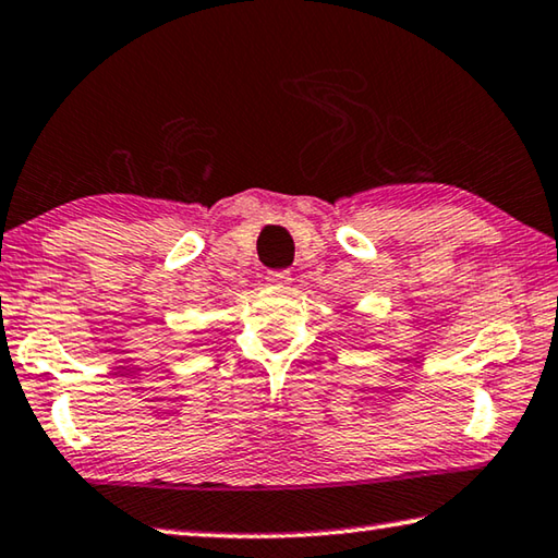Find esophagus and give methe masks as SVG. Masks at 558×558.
Returning a JSON list of instances; mask_svg holds the SVG:
<instances>
[{"label":"esophagus","mask_w":558,"mask_h":558,"mask_svg":"<svg viewBox=\"0 0 558 558\" xmlns=\"http://www.w3.org/2000/svg\"><path fill=\"white\" fill-rule=\"evenodd\" d=\"M267 284H269L271 289L287 291L289 284H291V274H289V271H269V274H267Z\"/></svg>","instance_id":"34e87169"}]
</instances>
